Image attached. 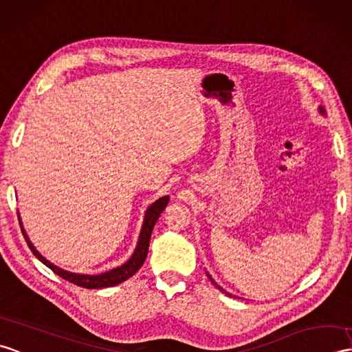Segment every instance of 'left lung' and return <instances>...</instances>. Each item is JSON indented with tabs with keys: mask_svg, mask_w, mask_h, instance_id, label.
I'll use <instances>...</instances> for the list:
<instances>
[{
	"mask_svg": "<svg viewBox=\"0 0 352 352\" xmlns=\"http://www.w3.org/2000/svg\"><path fill=\"white\" fill-rule=\"evenodd\" d=\"M318 109H320V113H322V116H325V109H324V108H322V106H320V108H318ZM207 276H208V279H210V280H211V282H213V283H214V285H216V287H217V288H219V289H220V291H222V292H225V294H226V296H230V297H231V294H230V292H226V291H225V289H223V288H222V287H219V285H217V283H216V282H214V280H213V277H211V276H210V274H208V273H207Z\"/></svg>",
	"mask_w": 352,
	"mask_h": 352,
	"instance_id": "left-lung-1",
	"label": "left lung"
}]
</instances>
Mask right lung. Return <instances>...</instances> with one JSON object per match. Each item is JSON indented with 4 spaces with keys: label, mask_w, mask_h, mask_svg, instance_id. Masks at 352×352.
Returning <instances> with one entry per match:
<instances>
[{
    "label": "right lung",
    "mask_w": 352,
    "mask_h": 352,
    "mask_svg": "<svg viewBox=\"0 0 352 352\" xmlns=\"http://www.w3.org/2000/svg\"><path fill=\"white\" fill-rule=\"evenodd\" d=\"M169 202V196H162L156 202H153L151 206L146 208L145 211V216H144V223L141 226V232H139V239H138V244L135 248V252L132 253V256H130L124 264L117 267V268H112L108 270V272L100 273V274H82V273H73V272H67V270L60 268L58 265L52 264L51 261L46 259L42 253H40L36 248L34 244L31 243L30 236L27 235V231L23 230V223L21 220L19 216V211H18V219H19V225H21V230L23 236H25V241L28 244V248L31 249V252L34 253V256L42 261V263L52 270L55 274H58L63 279L69 280L72 283L78 285V287H82V288H88V289H99V288H109V287H116V285L121 283L127 280L129 277H132L139 268L142 267L144 261L146 258V253H148V246H150V239H151V232H153V228L156 225L159 216L162 214V211L166 208Z\"/></svg>",
    "instance_id": "add662e5"
}]
</instances>
